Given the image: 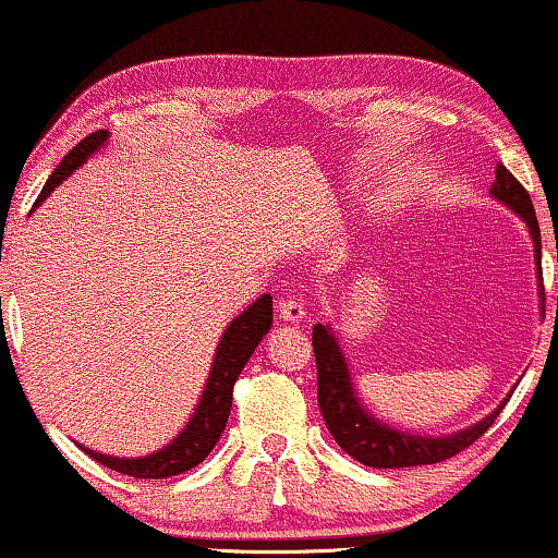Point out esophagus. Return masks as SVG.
<instances>
[{"mask_svg":"<svg viewBox=\"0 0 558 558\" xmlns=\"http://www.w3.org/2000/svg\"><path fill=\"white\" fill-rule=\"evenodd\" d=\"M277 312L279 319H284V323H302L304 319V304L302 300H296V296H284V300H279Z\"/></svg>","mask_w":558,"mask_h":558,"instance_id":"esophagus-1","label":"esophagus"}]
</instances>
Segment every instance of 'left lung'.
<instances>
[{"mask_svg":"<svg viewBox=\"0 0 558 558\" xmlns=\"http://www.w3.org/2000/svg\"><path fill=\"white\" fill-rule=\"evenodd\" d=\"M490 193L506 203L510 210L523 218L529 226L533 251H536V269L541 281V296H544V279H541V231L536 210H533L531 195L518 182L513 174L506 170V165L495 167V182ZM312 348H315L317 361V403L323 411V418L327 429L335 437V441L345 449V452L368 468H416V464H434L445 462L449 457L460 454L468 449L472 441H477L483 434L490 429L495 416L500 414L508 399L485 416L483 422L472 424L470 429L447 434V437H418V434L399 432L391 426L378 422L376 416L368 414L357 401L353 380H350V371L342 350L335 340L330 325H315L312 327Z\"/></svg>","mask_w":558,"mask_h":558,"instance_id":"left-lung-1","label":"left lung"}]
</instances>
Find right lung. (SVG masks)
I'll list each match as a JSON object with an SVG mask.
<instances>
[{"label": "right lung", "mask_w": 558, "mask_h": 558, "mask_svg": "<svg viewBox=\"0 0 558 558\" xmlns=\"http://www.w3.org/2000/svg\"><path fill=\"white\" fill-rule=\"evenodd\" d=\"M106 136H109V132L98 129V132L88 134L86 140H81L63 159H60L56 172L50 174V180L45 182L40 197L35 201V208L68 178V174L78 170V167L86 162L94 151L104 147ZM271 319H274L271 294H262L246 312H241V315L226 327L223 338L218 342L216 361H213L208 384H205V391L201 396V401H197L195 414L190 416L185 429H182L170 445L162 447L155 454L136 457V460H129V457L98 454L88 447H83V452L94 457L96 462L106 464L109 470H117L121 475L140 477V480H162V477H172V475H180V472L197 468V464L210 454V449L216 447L220 434H223L228 414H231L235 378H239L243 365L248 363L251 353H254L264 335L269 332Z\"/></svg>", "instance_id": "1"}]
</instances>
